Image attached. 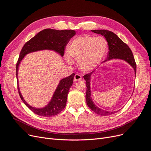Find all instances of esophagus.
I'll return each mask as SVG.
<instances>
[{
    "mask_svg": "<svg viewBox=\"0 0 151 151\" xmlns=\"http://www.w3.org/2000/svg\"><path fill=\"white\" fill-rule=\"evenodd\" d=\"M81 79H82L81 76H80V75L78 74H76L75 75L74 77V81L75 82H76V81H77L81 80Z\"/></svg>",
    "mask_w": 151,
    "mask_h": 151,
    "instance_id": "esophagus-1",
    "label": "esophagus"
}]
</instances>
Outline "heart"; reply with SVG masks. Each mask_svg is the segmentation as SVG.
<instances>
[{
    "label": "heart",
    "mask_w": 151,
    "mask_h": 151,
    "mask_svg": "<svg viewBox=\"0 0 151 151\" xmlns=\"http://www.w3.org/2000/svg\"><path fill=\"white\" fill-rule=\"evenodd\" d=\"M106 50L107 42L104 38L84 35L72 41L68 48V53L78 60V65L81 70L89 72L98 66ZM66 60L70 63L72 62L68 55L66 56Z\"/></svg>",
    "instance_id": "1"
}]
</instances>
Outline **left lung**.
Masks as SVG:
<instances>
[{
    "instance_id": "8db88e82",
    "label": "left lung",
    "mask_w": 151,
    "mask_h": 151,
    "mask_svg": "<svg viewBox=\"0 0 151 151\" xmlns=\"http://www.w3.org/2000/svg\"><path fill=\"white\" fill-rule=\"evenodd\" d=\"M94 33L100 34L102 36H104L106 38L109 48V51L107 55V58L104 62H106L108 60H111V59H122L126 61L127 63L133 67L135 73L136 74V63L135 59L132 53V50L129 47L128 45L125 43L118 36L113 33L112 31H109L108 30L105 29H98V30H91ZM94 71L91 72L89 74H87L84 76V79L86 81V103L89 108L96 113L98 115L101 116H108L112 115L116 113V111H108L104 110L101 108H98L96 105H95L93 102L92 98H91V92L90 90V82H91V76L93 74Z\"/></svg>"
}]
</instances>
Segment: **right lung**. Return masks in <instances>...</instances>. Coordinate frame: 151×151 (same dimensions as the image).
<instances>
[{"instance_id": "add662e5", "label": "right lung", "mask_w": 151, "mask_h": 151, "mask_svg": "<svg viewBox=\"0 0 151 151\" xmlns=\"http://www.w3.org/2000/svg\"><path fill=\"white\" fill-rule=\"evenodd\" d=\"M76 35L74 30H57L45 29L35 35L27 42L22 47L19 58L16 63V77L17 78L18 67L21 61L26 54L43 50H54L62 57L67 44L71 38ZM75 74L73 73L70 76L62 79L55 91L51 101L47 106L43 108H36L31 106L26 102L20 93L19 86L18 92L19 96L26 106L35 114L42 116H53L60 113L65 107L68 91L73 84Z\"/></svg>"}]
</instances>
